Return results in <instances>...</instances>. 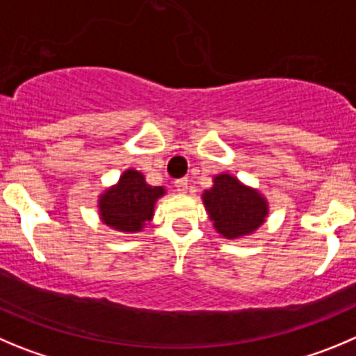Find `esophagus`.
<instances>
[{
    "mask_svg": "<svg viewBox=\"0 0 356 356\" xmlns=\"http://www.w3.org/2000/svg\"><path fill=\"white\" fill-rule=\"evenodd\" d=\"M175 188L178 192H181V194H185V192L188 191V180L187 178H180V180L175 181Z\"/></svg>",
    "mask_w": 356,
    "mask_h": 356,
    "instance_id": "esophagus-1",
    "label": "esophagus"
}]
</instances>
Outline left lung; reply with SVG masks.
Masks as SVG:
<instances>
[{
  "label": "left lung",
  "instance_id": "left-lung-1",
  "mask_svg": "<svg viewBox=\"0 0 356 356\" xmlns=\"http://www.w3.org/2000/svg\"><path fill=\"white\" fill-rule=\"evenodd\" d=\"M206 209L215 222V229L229 239L253 232L264 223L267 204L255 191L246 188L234 176L220 175L213 188L204 192Z\"/></svg>",
  "mask_w": 356,
  "mask_h": 356
}]
</instances>
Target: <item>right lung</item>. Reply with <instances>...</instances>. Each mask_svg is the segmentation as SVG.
<instances>
[{"label":"right lung","mask_w":356,"mask_h":356,"mask_svg":"<svg viewBox=\"0 0 356 356\" xmlns=\"http://www.w3.org/2000/svg\"><path fill=\"white\" fill-rule=\"evenodd\" d=\"M164 194L162 187H150L143 175L125 171L115 188L101 195V218L106 225L122 232L141 231V227L154 215V204Z\"/></svg>","instance_id":"right-lung-1"}]
</instances>
